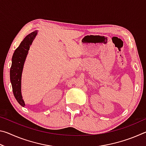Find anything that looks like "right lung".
Instances as JSON below:
<instances>
[{
    "mask_svg": "<svg viewBox=\"0 0 146 146\" xmlns=\"http://www.w3.org/2000/svg\"><path fill=\"white\" fill-rule=\"evenodd\" d=\"M37 35V31H35L28 35L20 44L12 56L10 68V80L13 93L17 102L24 107L25 102L23 98L21 92V79L23 68L29 48Z\"/></svg>",
    "mask_w": 146,
    "mask_h": 146,
    "instance_id": "add662e5",
    "label": "right lung"
}]
</instances>
